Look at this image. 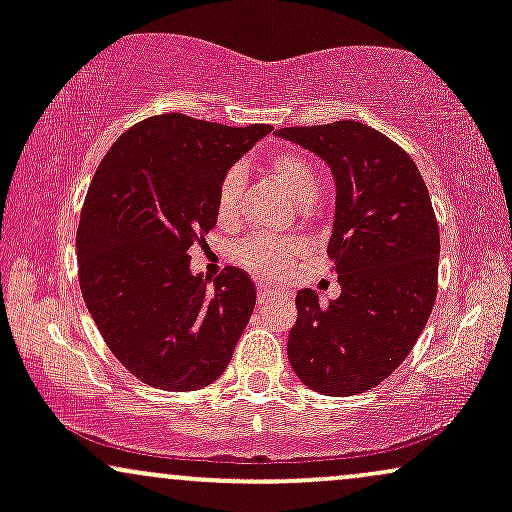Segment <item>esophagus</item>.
Returning <instances> with one entry per match:
<instances>
[{
    "label": "esophagus",
    "instance_id": "1",
    "mask_svg": "<svg viewBox=\"0 0 512 512\" xmlns=\"http://www.w3.org/2000/svg\"><path fill=\"white\" fill-rule=\"evenodd\" d=\"M281 296H284V293H281L279 289H272V286H267V284L257 286V303H260V305L272 303V301H276V298H281Z\"/></svg>",
    "mask_w": 512,
    "mask_h": 512
}]
</instances>
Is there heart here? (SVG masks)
Returning <instances> with one entry per match:
<instances>
[{
  "mask_svg": "<svg viewBox=\"0 0 512 512\" xmlns=\"http://www.w3.org/2000/svg\"><path fill=\"white\" fill-rule=\"evenodd\" d=\"M269 178L276 182L293 207L303 209L315 202L320 190V178L315 168L298 154H279L267 163ZM240 202V175L236 170L226 175L216 195V219L221 226H231L238 216ZM303 255V245L298 240L281 238H250L238 245L236 260L240 267L262 279H279L291 269V264Z\"/></svg>",
  "mask_w": 512,
  "mask_h": 512,
  "instance_id": "obj_1",
  "label": "heart"
}]
</instances>
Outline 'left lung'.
<instances>
[{"label": "left lung", "instance_id": "8db88e82", "mask_svg": "<svg viewBox=\"0 0 512 512\" xmlns=\"http://www.w3.org/2000/svg\"><path fill=\"white\" fill-rule=\"evenodd\" d=\"M330 168L337 199L327 255L339 298L296 296L289 361L320 395H358L380 385L424 332L438 291L440 236L419 168L395 142L354 120L284 127Z\"/></svg>", "mask_w": 512, "mask_h": 512}]
</instances>
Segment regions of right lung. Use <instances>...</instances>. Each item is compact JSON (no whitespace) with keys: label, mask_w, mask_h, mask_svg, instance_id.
Instances as JSON below:
<instances>
[{"label":"right lung","mask_w":512,"mask_h":512,"mask_svg":"<svg viewBox=\"0 0 512 512\" xmlns=\"http://www.w3.org/2000/svg\"><path fill=\"white\" fill-rule=\"evenodd\" d=\"M272 125L156 115L127 129L93 175L76 231L81 296L108 349L158 390L221 378L255 310V284L228 267L214 289L187 250L216 226L221 180Z\"/></svg>","instance_id":"right-lung-1"}]
</instances>
